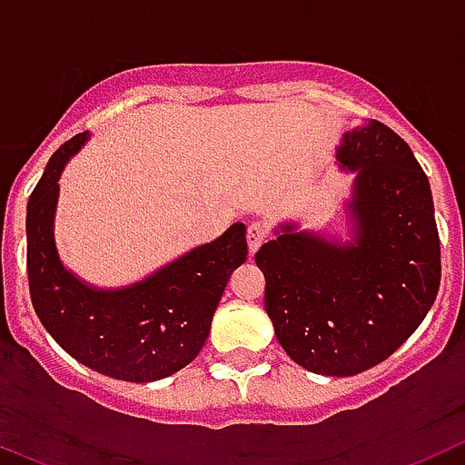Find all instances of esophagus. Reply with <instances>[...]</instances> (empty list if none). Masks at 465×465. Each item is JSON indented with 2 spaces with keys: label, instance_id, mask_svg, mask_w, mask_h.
I'll return each mask as SVG.
<instances>
[{
  "label": "esophagus",
  "instance_id": "esophagus-1",
  "mask_svg": "<svg viewBox=\"0 0 465 465\" xmlns=\"http://www.w3.org/2000/svg\"><path fill=\"white\" fill-rule=\"evenodd\" d=\"M270 237V225L265 221H253L246 228V242H249V252H258L262 242H268Z\"/></svg>",
  "mask_w": 465,
  "mask_h": 465
}]
</instances>
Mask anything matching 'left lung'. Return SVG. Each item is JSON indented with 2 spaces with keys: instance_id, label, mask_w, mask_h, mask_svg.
<instances>
[{
  "instance_id": "1",
  "label": "left lung",
  "mask_w": 465,
  "mask_h": 465,
  "mask_svg": "<svg viewBox=\"0 0 465 465\" xmlns=\"http://www.w3.org/2000/svg\"><path fill=\"white\" fill-rule=\"evenodd\" d=\"M338 158L359 170L354 242L283 232L258 249L265 312L283 351L319 375L381 363L417 331L440 289V237L429 179L391 127L344 134Z\"/></svg>"
}]
</instances>
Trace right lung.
Returning a JSON list of instances; mask_svg holds the SVG:
<instances>
[{"label":"right lung","instance_id":"add662e5","mask_svg":"<svg viewBox=\"0 0 465 465\" xmlns=\"http://www.w3.org/2000/svg\"><path fill=\"white\" fill-rule=\"evenodd\" d=\"M88 134L48 160L27 203V279L36 316L69 356L102 375L153 381L200 354L232 270L246 261L244 223L197 246L153 277L121 291H94L63 268L53 240L57 179Z\"/></svg>","mask_w":465,"mask_h":465}]
</instances>
